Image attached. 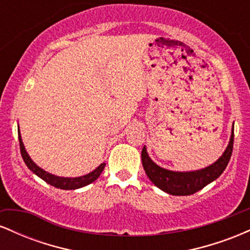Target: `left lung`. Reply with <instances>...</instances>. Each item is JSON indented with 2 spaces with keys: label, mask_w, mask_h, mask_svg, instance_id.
Returning <instances> with one entry per match:
<instances>
[{
  "label": "left lung",
  "mask_w": 250,
  "mask_h": 250,
  "mask_svg": "<svg viewBox=\"0 0 250 250\" xmlns=\"http://www.w3.org/2000/svg\"><path fill=\"white\" fill-rule=\"evenodd\" d=\"M233 145L234 125L233 128H231L230 140H229L226 150L223 151V154L213 165L208 166V167L193 171H174L165 169L157 166L149 157L146 146L143 147L141 153L142 165L149 180L157 188L166 191L167 194L176 195V196H186V195H191L201 190L209 183L216 180L223 173L229 160H230L231 153H233Z\"/></svg>",
  "instance_id": "8db88e82"
}]
</instances>
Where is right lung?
<instances>
[{
  "instance_id": "right-lung-1",
  "label": "right lung",
  "mask_w": 250,
  "mask_h": 250,
  "mask_svg": "<svg viewBox=\"0 0 250 250\" xmlns=\"http://www.w3.org/2000/svg\"><path fill=\"white\" fill-rule=\"evenodd\" d=\"M19 141H20V149H21L22 159H23V161L25 165H27V167L29 168L34 174L37 175L40 179L45 181L48 185L53 186V187L55 188L64 189V190H74V189L85 187V186L90 185V183H93L94 181L97 180V177L101 175L103 169L105 167V163L103 162L96 169H94L93 171H90V173L87 175H82V176H79V177L56 176V175L50 174L48 173V171L43 170L42 168H40L39 166H37L36 163L30 159V156L28 155L27 150H25L23 142H22L21 134H20V128H19Z\"/></svg>"
}]
</instances>
